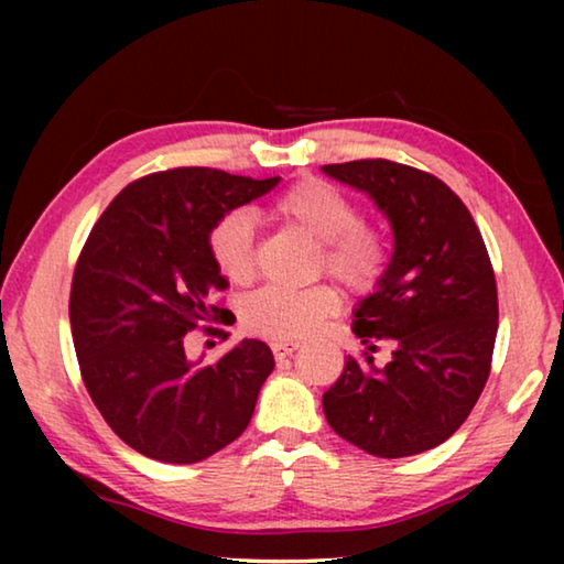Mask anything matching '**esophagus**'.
Wrapping results in <instances>:
<instances>
[{"mask_svg": "<svg viewBox=\"0 0 564 564\" xmlns=\"http://www.w3.org/2000/svg\"><path fill=\"white\" fill-rule=\"evenodd\" d=\"M271 350H273V358L275 360H283V358H289V356H293L295 350H299V343H281V340H275L273 346H271Z\"/></svg>", "mask_w": 564, "mask_h": 564, "instance_id": "esophagus-1", "label": "esophagus"}]
</instances>
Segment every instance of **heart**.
I'll return each mask as SVG.
<instances>
[{
  "mask_svg": "<svg viewBox=\"0 0 564 564\" xmlns=\"http://www.w3.org/2000/svg\"><path fill=\"white\" fill-rule=\"evenodd\" d=\"M275 212L323 243V269L343 289L370 293L388 269V243L376 226L362 224L350 196L323 178H303L275 202ZM208 251L224 279L236 285L256 275V231L251 216L231 212L208 231ZM338 311L328 285L285 289L263 285L241 301V326L253 336L293 343L316 333Z\"/></svg>",
  "mask_w": 564,
  "mask_h": 564,
  "instance_id": "obj_1",
  "label": "heart"
}]
</instances>
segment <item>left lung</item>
<instances>
[{
    "mask_svg": "<svg viewBox=\"0 0 564 564\" xmlns=\"http://www.w3.org/2000/svg\"><path fill=\"white\" fill-rule=\"evenodd\" d=\"M370 194L390 218L393 259L358 305L352 333L366 343L323 393L343 441L376 457H408L445 443L488 383L498 336V283L467 206L441 178L388 159L323 166ZM394 358L372 362L376 341Z\"/></svg>",
    "mask_w": 564,
    "mask_h": 564,
    "instance_id": "left-lung-1",
    "label": "left lung"
}]
</instances>
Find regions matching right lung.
Here are the masks:
<instances>
[{"label":"right lung","instance_id":"add662e5","mask_svg":"<svg viewBox=\"0 0 564 564\" xmlns=\"http://www.w3.org/2000/svg\"><path fill=\"white\" fill-rule=\"evenodd\" d=\"M279 181L206 166L156 171L113 198L82 248L69 295L82 380L111 431L151 460H206L251 423L271 348L243 338L198 368L184 346L196 328L226 340L221 326L234 321L212 301L228 283L208 231Z\"/></svg>","mask_w":564,"mask_h":564}]
</instances>
